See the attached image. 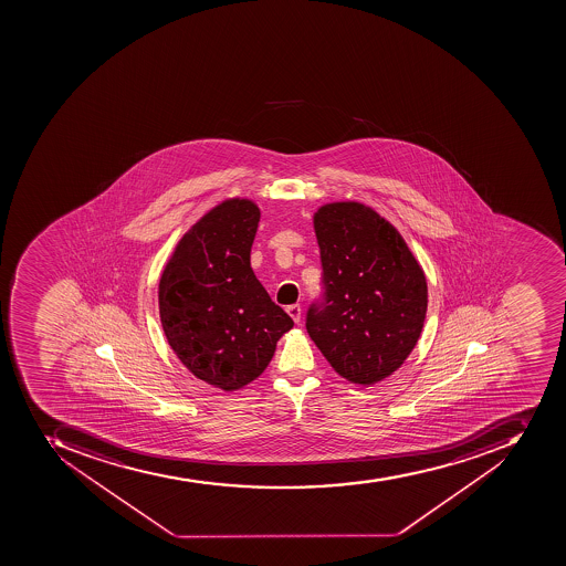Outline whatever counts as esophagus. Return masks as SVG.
Wrapping results in <instances>:
<instances>
[{"label":"esophagus","mask_w":566,"mask_h":566,"mask_svg":"<svg viewBox=\"0 0 566 566\" xmlns=\"http://www.w3.org/2000/svg\"><path fill=\"white\" fill-rule=\"evenodd\" d=\"M286 313L294 318L295 324H298V322H301V313H303V310H301L298 304H292V306H286Z\"/></svg>","instance_id":"1"}]
</instances>
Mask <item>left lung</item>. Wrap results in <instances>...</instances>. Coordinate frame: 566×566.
Listing matches in <instances>:
<instances>
[{
	"instance_id": "obj_1",
	"label": "left lung",
	"mask_w": 566,
	"mask_h": 566,
	"mask_svg": "<svg viewBox=\"0 0 566 566\" xmlns=\"http://www.w3.org/2000/svg\"><path fill=\"white\" fill-rule=\"evenodd\" d=\"M322 294L306 329L342 377L375 384L403 365L427 315V280L397 228L360 203L315 214Z\"/></svg>"
}]
</instances>
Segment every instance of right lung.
<instances>
[{
    "label": "right lung",
    "mask_w": 566,
    "mask_h": 566,
    "mask_svg": "<svg viewBox=\"0 0 566 566\" xmlns=\"http://www.w3.org/2000/svg\"><path fill=\"white\" fill-rule=\"evenodd\" d=\"M259 221L253 201H224L182 237L160 276L169 347L192 375L224 391L256 379L294 325L251 269Z\"/></svg>",
    "instance_id": "obj_1"
}]
</instances>
